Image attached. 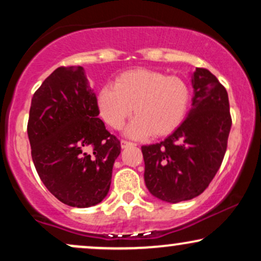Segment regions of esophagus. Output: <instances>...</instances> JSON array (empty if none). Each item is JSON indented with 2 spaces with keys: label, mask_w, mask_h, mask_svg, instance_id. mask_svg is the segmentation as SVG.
<instances>
[{
  "label": "esophagus",
  "mask_w": 261,
  "mask_h": 261,
  "mask_svg": "<svg viewBox=\"0 0 261 261\" xmlns=\"http://www.w3.org/2000/svg\"><path fill=\"white\" fill-rule=\"evenodd\" d=\"M133 146H136V143L130 142V141H125V140H122V141H121V147H122V148L133 147Z\"/></svg>",
  "instance_id": "esophagus-1"
}]
</instances>
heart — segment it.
I'll list each match as a JSON object with an SVG mask.
<instances>
[{"label": "heart", "mask_w": 261, "mask_h": 261, "mask_svg": "<svg viewBox=\"0 0 261 261\" xmlns=\"http://www.w3.org/2000/svg\"><path fill=\"white\" fill-rule=\"evenodd\" d=\"M189 88L178 77L137 68L121 73L115 86L101 87L98 108L101 118L113 128H120L131 116L136 118L126 128L127 136L142 139L148 135L163 136L175 130L187 114Z\"/></svg>", "instance_id": "obj_1"}]
</instances>
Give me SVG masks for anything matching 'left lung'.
<instances>
[{
  "label": "left lung",
  "mask_w": 261,
  "mask_h": 261,
  "mask_svg": "<svg viewBox=\"0 0 261 261\" xmlns=\"http://www.w3.org/2000/svg\"><path fill=\"white\" fill-rule=\"evenodd\" d=\"M194 97L185 120L164 141L142 146L145 182L166 202L203 193L220 169L232 126L226 88L206 68L191 74Z\"/></svg>",
  "instance_id": "left-lung-1"
}]
</instances>
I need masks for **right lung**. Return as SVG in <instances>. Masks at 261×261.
Returning a JSON list of instances; mask_svg holds the SVG:
<instances>
[{
	"instance_id": "obj_1",
	"label": "right lung",
	"mask_w": 261,
	"mask_h": 261,
	"mask_svg": "<svg viewBox=\"0 0 261 261\" xmlns=\"http://www.w3.org/2000/svg\"><path fill=\"white\" fill-rule=\"evenodd\" d=\"M97 97L82 66L59 67L32 98L28 137L41 181L72 207L103 201L120 141L98 118Z\"/></svg>"
}]
</instances>
